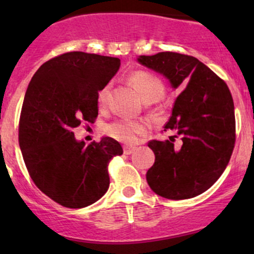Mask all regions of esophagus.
<instances>
[{"label": "esophagus", "instance_id": "34e87169", "mask_svg": "<svg viewBox=\"0 0 254 254\" xmlns=\"http://www.w3.org/2000/svg\"><path fill=\"white\" fill-rule=\"evenodd\" d=\"M137 149L136 147H133V145H124L123 147V150H124V154H127V155H130L131 153H133Z\"/></svg>", "mask_w": 254, "mask_h": 254}]
</instances>
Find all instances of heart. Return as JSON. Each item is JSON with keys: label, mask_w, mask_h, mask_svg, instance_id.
<instances>
[{"label": "heart", "mask_w": 254, "mask_h": 254, "mask_svg": "<svg viewBox=\"0 0 254 254\" xmlns=\"http://www.w3.org/2000/svg\"><path fill=\"white\" fill-rule=\"evenodd\" d=\"M130 83L135 87L143 100L156 101L164 95L165 84L156 75L149 71L138 70L129 76ZM110 95V84H105L99 89L97 100L100 109L106 107ZM149 129V125L143 121H130V119H118L106 127V133L117 141L124 143H133Z\"/></svg>", "instance_id": "obj_1"}]
</instances>
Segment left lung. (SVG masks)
<instances>
[{
  "mask_svg": "<svg viewBox=\"0 0 254 254\" xmlns=\"http://www.w3.org/2000/svg\"><path fill=\"white\" fill-rule=\"evenodd\" d=\"M138 62L182 90L164 131L165 141L148 147L155 162L147 182L159 196L188 199L210 189L228 165L235 144V115L230 90L221 77L196 57L178 52L139 56Z\"/></svg>",
  "mask_w": 254,
  "mask_h": 254,
  "instance_id": "obj_1",
  "label": "left lung"
}]
</instances>
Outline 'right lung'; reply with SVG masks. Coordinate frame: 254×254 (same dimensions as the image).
<instances>
[{
	"label": "right lung",
	"mask_w": 254,
	"mask_h": 254,
	"mask_svg": "<svg viewBox=\"0 0 254 254\" xmlns=\"http://www.w3.org/2000/svg\"><path fill=\"white\" fill-rule=\"evenodd\" d=\"M119 66L116 57L65 52L40 65L26 90L19 121L26 168L37 188L65 208L100 199L110 186V161L123 154L111 137L86 145L72 131L83 121L94 123L99 89Z\"/></svg>",
	"instance_id": "right-lung-1"
}]
</instances>
